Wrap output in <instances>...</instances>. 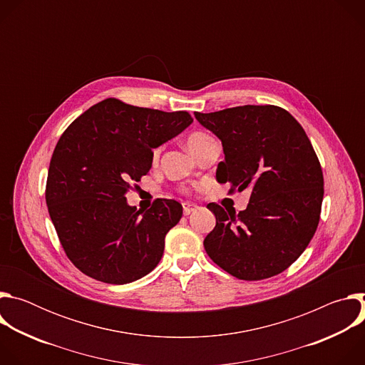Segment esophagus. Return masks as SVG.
<instances>
[{
  "label": "esophagus",
  "instance_id": "obj_1",
  "mask_svg": "<svg viewBox=\"0 0 365 365\" xmlns=\"http://www.w3.org/2000/svg\"><path fill=\"white\" fill-rule=\"evenodd\" d=\"M197 210V206L195 203H190V202H183V214L185 215H189L192 214L193 211Z\"/></svg>",
  "mask_w": 365,
  "mask_h": 365
}]
</instances>
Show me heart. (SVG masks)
I'll use <instances>...</instances> for the list:
<instances>
[{
	"instance_id": "b5f03b06",
	"label": "heart",
	"mask_w": 365,
	"mask_h": 365,
	"mask_svg": "<svg viewBox=\"0 0 365 365\" xmlns=\"http://www.w3.org/2000/svg\"><path fill=\"white\" fill-rule=\"evenodd\" d=\"M211 141H214V138H212L210 134H206V133H203V131H193V133H190V134L187 135V138H186L187 148H189L190 153H193V154H197L206 144H210ZM158 151H159V150L154 151V155H158Z\"/></svg>"
}]
</instances>
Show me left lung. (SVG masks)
Returning <instances> with one entry per match:
<instances>
[{
  "instance_id": "1",
  "label": "left lung",
  "mask_w": 365,
  "mask_h": 365,
  "mask_svg": "<svg viewBox=\"0 0 365 365\" xmlns=\"http://www.w3.org/2000/svg\"><path fill=\"white\" fill-rule=\"evenodd\" d=\"M222 143L217 180L230 192L250 189L247 210L207 207L217 218L203 247L212 262L241 280H264L290 267L314 238L321 218L324 173L302 125L276 106L195 113Z\"/></svg>"
}]
</instances>
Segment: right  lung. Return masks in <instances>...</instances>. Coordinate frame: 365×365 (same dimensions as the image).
<instances>
[{"label": "right lung", "instance_id": "right-lung-1", "mask_svg": "<svg viewBox=\"0 0 365 365\" xmlns=\"http://www.w3.org/2000/svg\"><path fill=\"white\" fill-rule=\"evenodd\" d=\"M193 118L103 99L78 117L51 155L46 203L59 241L76 269L110 284H125L159 264L166 234L182 205L155 199L150 210L128 206L127 192L148 173L153 148Z\"/></svg>", "mask_w": 365, "mask_h": 365}]
</instances>
